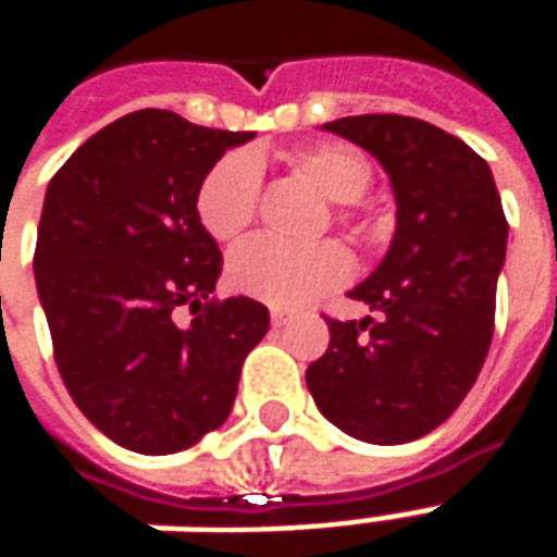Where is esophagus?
Returning <instances> with one entry per match:
<instances>
[{"instance_id": "esophagus-1", "label": "esophagus", "mask_w": 557, "mask_h": 557, "mask_svg": "<svg viewBox=\"0 0 557 557\" xmlns=\"http://www.w3.org/2000/svg\"><path fill=\"white\" fill-rule=\"evenodd\" d=\"M289 322H292L289 310H280V307H274V310H271V325H274V327L289 325Z\"/></svg>"}]
</instances>
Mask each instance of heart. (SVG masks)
<instances>
[{
    "label": "heart",
    "instance_id": "1",
    "mask_svg": "<svg viewBox=\"0 0 557 557\" xmlns=\"http://www.w3.org/2000/svg\"><path fill=\"white\" fill-rule=\"evenodd\" d=\"M292 170L331 202H358L373 187V163L349 143H313L292 154ZM262 170L253 151H230L206 172L196 190V214L218 242L238 238L256 218ZM367 238V226H358ZM351 274L349 253L334 242L289 247L271 238H250L230 256V283L235 289L271 304L301 307L343 286Z\"/></svg>",
    "mask_w": 557,
    "mask_h": 557
}]
</instances>
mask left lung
Here are the masks:
<instances>
[{
  "label": "left lung",
  "instance_id": "obj_1",
  "mask_svg": "<svg viewBox=\"0 0 557 557\" xmlns=\"http://www.w3.org/2000/svg\"><path fill=\"white\" fill-rule=\"evenodd\" d=\"M385 166L397 196L391 250L358 289L367 319H327L331 343L307 387L334 426L370 444L432 432L466 399L495 331L507 218L474 148L411 115L327 122Z\"/></svg>",
  "mask_w": 557,
  "mask_h": 557
}]
</instances>
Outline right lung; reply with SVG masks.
Wrapping results in <instances>:
<instances>
[{"label":"right lung","mask_w":557,"mask_h":557,"mask_svg":"<svg viewBox=\"0 0 557 557\" xmlns=\"http://www.w3.org/2000/svg\"><path fill=\"white\" fill-rule=\"evenodd\" d=\"M250 137L137 110L50 178L35 283L55 367L77 409L127 450L178 454L218 430L265 337V304L214 298L223 256L196 214L206 172Z\"/></svg>","instance_id":"1"}]
</instances>
